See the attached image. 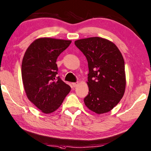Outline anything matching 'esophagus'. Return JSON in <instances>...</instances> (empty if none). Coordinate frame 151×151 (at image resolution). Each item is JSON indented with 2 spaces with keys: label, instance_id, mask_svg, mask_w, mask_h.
Segmentation results:
<instances>
[{
  "label": "esophagus",
  "instance_id": "1",
  "mask_svg": "<svg viewBox=\"0 0 151 151\" xmlns=\"http://www.w3.org/2000/svg\"><path fill=\"white\" fill-rule=\"evenodd\" d=\"M78 85V82H76V83H73V87H77Z\"/></svg>",
  "mask_w": 151,
  "mask_h": 151
}]
</instances>
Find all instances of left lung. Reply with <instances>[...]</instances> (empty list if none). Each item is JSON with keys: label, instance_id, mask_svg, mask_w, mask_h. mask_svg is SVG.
Returning <instances> with one entry per match:
<instances>
[{"label": "left lung", "instance_id": "obj_1", "mask_svg": "<svg viewBox=\"0 0 151 151\" xmlns=\"http://www.w3.org/2000/svg\"><path fill=\"white\" fill-rule=\"evenodd\" d=\"M75 44L87 60L88 93L85 106L100 114L109 111L120 101L126 88L125 64L118 47L109 40L93 37Z\"/></svg>", "mask_w": 151, "mask_h": 151}]
</instances>
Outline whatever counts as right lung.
Listing matches in <instances>:
<instances>
[{
	"instance_id": "obj_1",
	"label": "right lung",
	"mask_w": 151,
	"mask_h": 151,
	"mask_svg": "<svg viewBox=\"0 0 151 151\" xmlns=\"http://www.w3.org/2000/svg\"><path fill=\"white\" fill-rule=\"evenodd\" d=\"M70 40L44 37L35 40L24 55L21 75L26 95L45 114L58 108L70 87L57 76L56 60L70 44Z\"/></svg>"
}]
</instances>
